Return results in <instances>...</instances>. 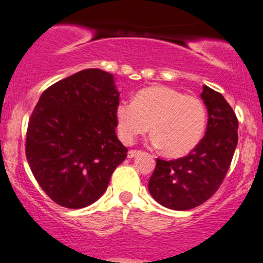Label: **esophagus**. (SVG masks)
Returning a JSON list of instances; mask_svg holds the SVG:
<instances>
[{
    "label": "esophagus",
    "mask_w": 263,
    "mask_h": 263,
    "mask_svg": "<svg viewBox=\"0 0 263 263\" xmlns=\"http://www.w3.org/2000/svg\"><path fill=\"white\" fill-rule=\"evenodd\" d=\"M139 150H130V152L128 153V158H135V156H137L138 154H139Z\"/></svg>",
    "instance_id": "esophagus-1"
}]
</instances>
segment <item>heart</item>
<instances>
[{"mask_svg":"<svg viewBox=\"0 0 263 263\" xmlns=\"http://www.w3.org/2000/svg\"><path fill=\"white\" fill-rule=\"evenodd\" d=\"M118 135L133 144L149 129L155 146L164 154L180 158L195 149L205 133L208 110L195 96L165 85H152L135 94L134 100H120L114 110Z\"/></svg>","mask_w":263,"mask_h":263,"instance_id":"b5f03b06","label":"heart"}]
</instances>
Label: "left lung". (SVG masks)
<instances>
[{
  "instance_id": "obj_1",
  "label": "left lung",
  "mask_w": 263,
  "mask_h": 263,
  "mask_svg": "<svg viewBox=\"0 0 263 263\" xmlns=\"http://www.w3.org/2000/svg\"><path fill=\"white\" fill-rule=\"evenodd\" d=\"M201 98L209 114L205 137L186 156L156 159L147 185L155 201L171 210H190L210 199L222 184L237 146V118L222 94L203 85Z\"/></svg>"
}]
</instances>
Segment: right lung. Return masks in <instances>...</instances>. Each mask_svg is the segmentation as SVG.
I'll list each match as a JSON object with an SVG mask.
<instances>
[{
    "label": "right lung",
    "instance_id": "right-lung-1",
    "mask_svg": "<svg viewBox=\"0 0 263 263\" xmlns=\"http://www.w3.org/2000/svg\"><path fill=\"white\" fill-rule=\"evenodd\" d=\"M114 76L84 69L42 93L28 122L26 158L42 190L58 205L82 209L107 190L128 149L116 134Z\"/></svg>",
    "mask_w": 263,
    "mask_h": 263
}]
</instances>
